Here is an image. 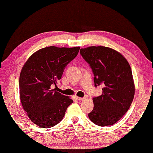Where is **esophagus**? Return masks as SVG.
<instances>
[{
	"instance_id": "obj_1",
	"label": "esophagus",
	"mask_w": 153,
	"mask_h": 153,
	"mask_svg": "<svg viewBox=\"0 0 153 153\" xmlns=\"http://www.w3.org/2000/svg\"><path fill=\"white\" fill-rule=\"evenodd\" d=\"M76 99L79 101H82V100H85V98H80V97H76Z\"/></svg>"
}]
</instances>
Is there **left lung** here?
Wrapping results in <instances>:
<instances>
[{
  "mask_svg": "<svg viewBox=\"0 0 153 153\" xmlns=\"http://www.w3.org/2000/svg\"><path fill=\"white\" fill-rule=\"evenodd\" d=\"M80 54L92 69L96 87L104 85L102 95L93 98L94 109L89 118L100 126L115 124L128 110L134 96L128 62L120 53L104 46L81 49Z\"/></svg>",
  "mask_w": 153,
  "mask_h": 153,
  "instance_id": "obj_1",
  "label": "left lung"
}]
</instances>
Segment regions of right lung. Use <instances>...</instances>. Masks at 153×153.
<instances>
[{"label": "right lung", "mask_w": 153, "mask_h": 153, "mask_svg": "<svg viewBox=\"0 0 153 153\" xmlns=\"http://www.w3.org/2000/svg\"><path fill=\"white\" fill-rule=\"evenodd\" d=\"M79 47L41 49L30 56L21 69L19 94L23 110L33 123L51 128L63 118L73 100L55 89L65 68L76 57Z\"/></svg>", "instance_id": "1"}]
</instances>
